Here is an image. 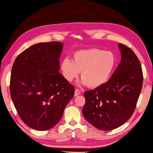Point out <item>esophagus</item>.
Here are the masks:
<instances>
[{
    "label": "esophagus",
    "mask_w": 153,
    "mask_h": 153,
    "mask_svg": "<svg viewBox=\"0 0 153 153\" xmlns=\"http://www.w3.org/2000/svg\"><path fill=\"white\" fill-rule=\"evenodd\" d=\"M80 93H81L79 89H75V96H78L79 94H80Z\"/></svg>",
    "instance_id": "esophagus-1"
}]
</instances>
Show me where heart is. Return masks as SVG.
<instances>
[{
  "mask_svg": "<svg viewBox=\"0 0 153 153\" xmlns=\"http://www.w3.org/2000/svg\"><path fill=\"white\" fill-rule=\"evenodd\" d=\"M116 66V57L110 52L92 48L76 51L73 59L65 58L61 64L62 75L68 82L78 77L81 71L83 85L96 88L107 82Z\"/></svg>",
  "mask_w": 153,
  "mask_h": 153,
  "instance_id": "1",
  "label": "heart"
}]
</instances>
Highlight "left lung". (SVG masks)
<instances>
[{
    "label": "left lung",
    "instance_id": "8db88e82",
    "mask_svg": "<svg viewBox=\"0 0 153 153\" xmlns=\"http://www.w3.org/2000/svg\"><path fill=\"white\" fill-rule=\"evenodd\" d=\"M121 59L116 70L105 84L84 92L82 109L85 119L101 130L122 126L135 109L143 83L139 60L133 51L119 44Z\"/></svg>",
    "mask_w": 153,
    "mask_h": 153
}]
</instances>
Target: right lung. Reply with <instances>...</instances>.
I'll return each mask as SVG.
<instances>
[{
	"label": "right lung",
	"instance_id": "obj_1",
	"mask_svg": "<svg viewBox=\"0 0 153 153\" xmlns=\"http://www.w3.org/2000/svg\"><path fill=\"white\" fill-rule=\"evenodd\" d=\"M62 48L61 42L37 43L13 63L11 99L22 121L36 130L55 126L75 94V87L59 73Z\"/></svg>",
	"mask_w": 153,
	"mask_h": 153
}]
</instances>
